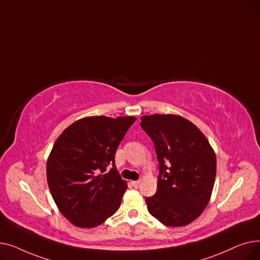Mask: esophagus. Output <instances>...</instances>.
I'll return each mask as SVG.
<instances>
[{"mask_svg": "<svg viewBox=\"0 0 260 260\" xmlns=\"http://www.w3.org/2000/svg\"><path fill=\"white\" fill-rule=\"evenodd\" d=\"M141 183V180H138V181H132V184L135 186V187H138Z\"/></svg>", "mask_w": 260, "mask_h": 260, "instance_id": "esophagus-1", "label": "esophagus"}]
</instances>
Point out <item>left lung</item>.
<instances>
[{"label":"left lung","instance_id":"obj_1","mask_svg":"<svg viewBox=\"0 0 260 260\" xmlns=\"http://www.w3.org/2000/svg\"><path fill=\"white\" fill-rule=\"evenodd\" d=\"M160 163L157 193L145 198L147 210L168 226H184L203 213L216 177V154L208 138L179 115L141 117Z\"/></svg>","mask_w":260,"mask_h":260}]
</instances>
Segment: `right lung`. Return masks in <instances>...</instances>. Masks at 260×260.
Instances as JSON below:
<instances>
[{"mask_svg": "<svg viewBox=\"0 0 260 260\" xmlns=\"http://www.w3.org/2000/svg\"><path fill=\"white\" fill-rule=\"evenodd\" d=\"M136 120L85 117L54 142L46 163L47 183L59 211L74 225L95 228L120 208L127 182L115 169V154ZM108 165L114 168L107 172Z\"/></svg>", "mask_w": 260, "mask_h": 260, "instance_id": "right-lung-1", "label": "right lung"}]
</instances>
